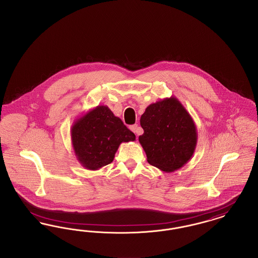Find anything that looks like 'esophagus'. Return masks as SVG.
Masks as SVG:
<instances>
[{"mask_svg": "<svg viewBox=\"0 0 258 258\" xmlns=\"http://www.w3.org/2000/svg\"><path fill=\"white\" fill-rule=\"evenodd\" d=\"M130 128H131L132 132L135 133L136 136H138V135L141 134V128L138 126V124H133V125L130 126Z\"/></svg>", "mask_w": 258, "mask_h": 258, "instance_id": "34e87169", "label": "esophagus"}]
</instances>
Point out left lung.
<instances>
[{"label": "left lung", "instance_id": "1", "mask_svg": "<svg viewBox=\"0 0 258 258\" xmlns=\"http://www.w3.org/2000/svg\"><path fill=\"white\" fill-rule=\"evenodd\" d=\"M140 124L144 134L138 140L151 165L170 173L191 159L197 148V125L178 98H165L150 104Z\"/></svg>", "mask_w": 258, "mask_h": 258}]
</instances>
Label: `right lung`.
<instances>
[{
  "instance_id": "obj_1",
  "label": "right lung",
  "mask_w": 258,
  "mask_h": 258,
  "mask_svg": "<svg viewBox=\"0 0 258 258\" xmlns=\"http://www.w3.org/2000/svg\"><path fill=\"white\" fill-rule=\"evenodd\" d=\"M71 135L76 159L89 170L109 164L121 143L135 140V134L105 105H98L76 119Z\"/></svg>"
}]
</instances>
